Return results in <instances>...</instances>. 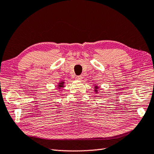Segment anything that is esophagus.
Segmentation results:
<instances>
[{
  "mask_svg": "<svg viewBox=\"0 0 154 154\" xmlns=\"http://www.w3.org/2000/svg\"><path fill=\"white\" fill-rule=\"evenodd\" d=\"M76 80H81L82 79V76H78L76 77V78H75Z\"/></svg>",
  "mask_w": 154,
  "mask_h": 154,
  "instance_id": "obj_1",
  "label": "esophagus"
}]
</instances>
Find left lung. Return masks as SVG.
I'll return each instance as SVG.
<instances>
[{
  "mask_svg": "<svg viewBox=\"0 0 154 154\" xmlns=\"http://www.w3.org/2000/svg\"><path fill=\"white\" fill-rule=\"evenodd\" d=\"M94 91L95 92V93H97V92H98V89H99V87L97 85H94Z\"/></svg>",
  "mask_w": 154,
  "mask_h": 154,
  "instance_id": "8db88e82",
  "label": "left lung"
}]
</instances>
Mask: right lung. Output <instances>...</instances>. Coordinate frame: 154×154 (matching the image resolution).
I'll return each instance as SVG.
<instances>
[{
    "instance_id": "obj_1",
    "label": "right lung",
    "mask_w": 154,
    "mask_h": 154,
    "mask_svg": "<svg viewBox=\"0 0 154 154\" xmlns=\"http://www.w3.org/2000/svg\"><path fill=\"white\" fill-rule=\"evenodd\" d=\"M64 84H65V82L64 81H60L57 86L58 90H60V89L63 88L64 87Z\"/></svg>"
}]
</instances>
